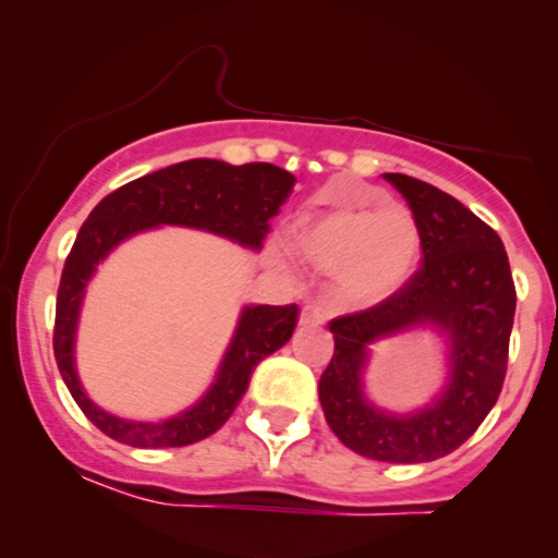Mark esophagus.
<instances>
[{"mask_svg": "<svg viewBox=\"0 0 558 558\" xmlns=\"http://www.w3.org/2000/svg\"><path fill=\"white\" fill-rule=\"evenodd\" d=\"M325 310L323 306H317V304H304L301 306V317H299V323L301 325H325Z\"/></svg>", "mask_w": 558, "mask_h": 558, "instance_id": "34e87169", "label": "esophagus"}]
</instances>
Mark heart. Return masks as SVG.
Here are the masks:
<instances>
[{
	"mask_svg": "<svg viewBox=\"0 0 558 558\" xmlns=\"http://www.w3.org/2000/svg\"><path fill=\"white\" fill-rule=\"evenodd\" d=\"M293 246L319 270L332 272L343 306H373L393 296L417 272L422 233L403 204H332L293 228Z\"/></svg>",
	"mask_w": 558,
	"mask_h": 558,
	"instance_id": "b5f03b06",
	"label": "heart"
}]
</instances>
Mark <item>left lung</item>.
Wrapping results in <instances>:
<instances>
[{
	"mask_svg": "<svg viewBox=\"0 0 558 558\" xmlns=\"http://www.w3.org/2000/svg\"><path fill=\"white\" fill-rule=\"evenodd\" d=\"M420 222L422 267L369 310L330 319L336 351L319 377V403L343 446L367 459L420 464L446 457L477 430L504 388L517 291L498 233L435 185L386 172ZM449 338V383L412 415H390L363 396L368 345L412 327Z\"/></svg>",
	"mask_w": 558,
	"mask_h": 558,
	"instance_id": "obj_1",
	"label": "left lung"
}]
</instances>
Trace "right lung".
Wrapping results in <instances>:
<instances>
[{
  "mask_svg": "<svg viewBox=\"0 0 558 558\" xmlns=\"http://www.w3.org/2000/svg\"><path fill=\"white\" fill-rule=\"evenodd\" d=\"M293 183L296 178L291 172L270 162L189 159L120 185L92 209L70 248L57 291L54 360L70 396L101 433L136 448H170L196 444L220 430L246 393L254 367L293 336L299 306H246L215 383L194 407L159 422L123 420L96 407L75 373V330L96 265L120 241L157 226L209 230L257 252L270 233V220L291 196Z\"/></svg>",
  "mask_w": 558,
  "mask_h": 558,
  "instance_id": "obj_1",
  "label": "right lung"
}]
</instances>
